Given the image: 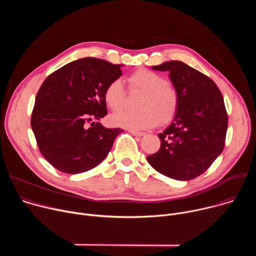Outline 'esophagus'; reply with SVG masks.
Here are the masks:
<instances>
[{
    "label": "esophagus",
    "mask_w": 256,
    "mask_h": 256,
    "mask_svg": "<svg viewBox=\"0 0 256 256\" xmlns=\"http://www.w3.org/2000/svg\"><path fill=\"white\" fill-rule=\"evenodd\" d=\"M128 132H130L132 134L136 136H144V132H138V130H130Z\"/></svg>",
    "instance_id": "esophagus-1"
}]
</instances>
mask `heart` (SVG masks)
I'll use <instances>...</instances> for the list:
<instances>
[{
	"mask_svg": "<svg viewBox=\"0 0 256 256\" xmlns=\"http://www.w3.org/2000/svg\"><path fill=\"white\" fill-rule=\"evenodd\" d=\"M130 91L142 92L138 98V112H122L112 118L116 126L140 130H148L170 122L178 108V92L176 87L163 76L149 68H138L128 77ZM104 100L114 112H118L126 102V90L120 80L109 83L104 90Z\"/></svg>",
	"mask_w": 256,
	"mask_h": 256,
	"instance_id": "heart-1",
	"label": "heart"
}]
</instances>
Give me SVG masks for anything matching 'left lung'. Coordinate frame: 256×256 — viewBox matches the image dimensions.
<instances>
[{
  "label": "left lung",
  "mask_w": 256,
  "mask_h": 256,
  "mask_svg": "<svg viewBox=\"0 0 256 256\" xmlns=\"http://www.w3.org/2000/svg\"><path fill=\"white\" fill-rule=\"evenodd\" d=\"M152 68L169 72L179 101L172 122L158 134L160 149L147 160L167 177L194 179L224 149L228 114L222 93L210 78L182 62H165Z\"/></svg>",
  "instance_id": "obj_1"
}]
</instances>
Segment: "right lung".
<instances>
[{
	"label": "right lung",
	"instance_id": "add662e5",
	"mask_svg": "<svg viewBox=\"0 0 256 256\" xmlns=\"http://www.w3.org/2000/svg\"><path fill=\"white\" fill-rule=\"evenodd\" d=\"M120 66L84 58L56 70L42 83L35 98L31 128L40 153L56 169L77 174L96 167L124 132L94 122L107 114L104 90L122 76Z\"/></svg>",
	"mask_w": 256,
	"mask_h": 256
}]
</instances>
